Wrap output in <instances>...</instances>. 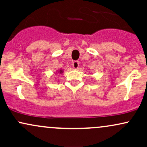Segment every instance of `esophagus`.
Instances as JSON below:
<instances>
[{"label": "esophagus", "mask_w": 147, "mask_h": 147, "mask_svg": "<svg viewBox=\"0 0 147 147\" xmlns=\"http://www.w3.org/2000/svg\"><path fill=\"white\" fill-rule=\"evenodd\" d=\"M79 65V61H75L72 62V67H73L75 69L78 68Z\"/></svg>", "instance_id": "34e87169"}]
</instances>
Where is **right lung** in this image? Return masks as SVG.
Segmentation results:
<instances>
[{
    "label": "right lung",
    "instance_id": "add662e5",
    "mask_svg": "<svg viewBox=\"0 0 147 147\" xmlns=\"http://www.w3.org/2000/svg\"><path fill=\"white\" fill-rule=\"evenodd\" d=\"M57 72H58V73H60V74H61V73H63V70H62V69H61V70H57Z\"/></svg>",
    "mask_w": 147,
    "mask_h": 147
}]
</instances>
